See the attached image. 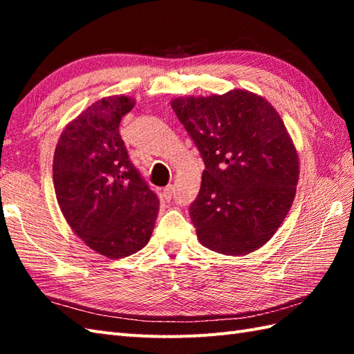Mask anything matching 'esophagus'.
<instances>
[{"mask_svg": "<svg viewBox=\"0 0 354 354\" xmlns=\"http://www.w3.org/2000/svg\"><path fill=\"white\" fill-rule=\"evenodd\" d=\"M171 196H173V187H171V185H167V187H165V189L162 190V198H164L165 201H170Z\"/></svg>", "mask_w": 354, "mask_h": 354, "instance_id": "1", "label": "esophagus"}]
</instances>
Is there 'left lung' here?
<instances>
[{
  "mask_svg": "<svg viewBox=\"0 0 354 354\" xmlns=\"http://www.w3.org/2000/svg\"><path fill=\"white\" fill-rule=\"evenodd\" d=\"M170 104L205 164L190 207L199 242L236 257L257 251L288 216L299 178L280 114L246 89L176 97Z\"/></svg>",
  "mask_w": 354,
  "mask_h": 354,
  "instance_id": "left-lung-1",
  "label": "left lung"
}]
</instances>
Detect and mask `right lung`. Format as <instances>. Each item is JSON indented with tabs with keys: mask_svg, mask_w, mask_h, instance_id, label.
Segmentation results:
<instances>
[{
	"mask_svg": "<svg viewBox=\"0 0 354 354\" xmlns=\"http://www.w3.org/2000/svg\"><path fill=\"white\" fill-rule=\"evenodd\" d=\"M133 104L122 94L94 102L65 126L53 158L64 217L86 246L108 259L145 248L160 209L120 137V122Z\"/></svg>",
	"mask_w": 354,
	"mask_h": 354,
	"instance_id": "add662e5",
	"label": "right lung"
}]
</instances>
